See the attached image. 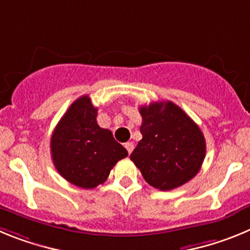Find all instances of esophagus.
Listing matches in <instances>:
<instances>
[{
	"instance_id": "34e87169",
	"label": "esophagus",
	"mask_w": 250,
	"mask_h": 250,
	"mask_svg": "<svg viewBox=\"0 0 250 250\" xmlns=\"http://www.w3.org/2000/svg\"><path fill=\"white\" fill-rule=\"evenodd\" d=\"M125 147H126L127 152H129V154H131L132 150H134V143H131V141H127L126 144H125Z\"/></svg>"
}]
</instances>
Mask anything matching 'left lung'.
<instances>
[{"mask_svg":"<svg viewBox=\"0 0 250 250\" xmlns=\"http://www.w3.org/2000/svg\"><path fill=\"white\" fill-rule=\"evenodd\" d=\"M139 111L143 139L130 159L145 182L165 191L191 180L199 173L207 150L199 126L171 101L151 103Z\"/></svg>","mask_w":250,"mask_h":250,"instance_id":"obj_1","label":"left lung"}]
</instances>
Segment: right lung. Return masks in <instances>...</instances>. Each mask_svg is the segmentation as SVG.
<instances>
[{
    "instance_id": "right-lung-1",
    "label": "right lung",
    "mask_w": 250,
    "mask_h": 250,
    "mask_svg": "<svg viewBox=\"0 0 250 250\" xmlns=\"http://www.w3.org/2000/svg\"><path fill=\"white\" fill-rule=\"evenodd\" d=\"M98 109L87 95L68 107L51 136V156L59 174L68 183L94 189L103 184L127 150L112 132L96 121Z\"/></svg>"
}]
</instances>
